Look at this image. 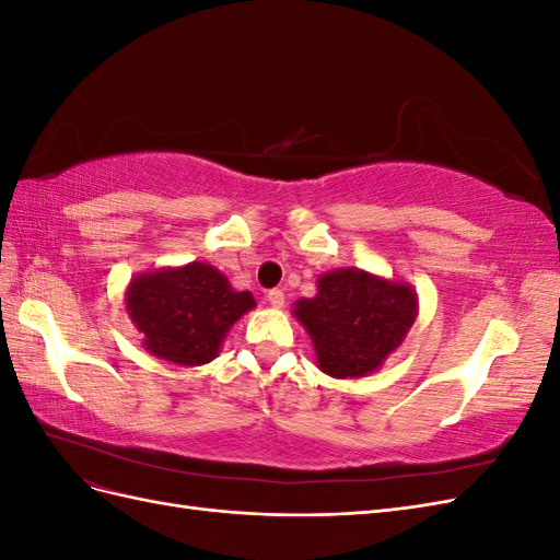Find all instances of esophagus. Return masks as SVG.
I'll use <instances>...</instances> for the list:
<instances>
[{
    "instance_id": "1",
    "label": "esophagus",
    "mask_w": 560,
    "mask_h": 560,
    "mask_svg": "<svg viewBox=\"0 0 560 560\" xmlns=\"http://www.w3.org/2000/svg\"><path fill=\"white\" fill-rule=\"evenodd\" d=\"M266 299H268V303L273 308H282L284 306V292L282 290H268Z\"/></svg>"
}]
</instances>
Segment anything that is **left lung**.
<instances>
[{"mask_svg": "<svg viewBox=\"0 0 560 560\" xmlns=\"http://www.w3.org/2000/svg\"><path fill=\"white\" fill-rule=\"evenodd\" d=\"M416 292L358 268L317 280V296L301 299L294 315L308 329L317 364L334 378L376 371L416 319Z\"/></svg>", "mask_w": 560, "mask_h": 560, "instance_id": "left-lung-1", "label": "left lung"}]
</instances>
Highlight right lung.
I'll use <instances>...</instances> for the list:
<instances>
[{
	"label": "right lung",
	"mask_w": 560,
	"mask_h": 560,
	"mask_svg": "<svg viewBox=\"0 0 560 560\" xmlns=\"http://www.w3.org/2000/svg\"><path fill=\"white\" fill-rule=\"evenodd\" d=\"M126 308L151 354L198 366L217 358L226 331L254 308V299L249 292H235L217 268L194 261L135 278Z\"/></svg>",
	"instance_id": "right-lung-1"
}]
</instances>
